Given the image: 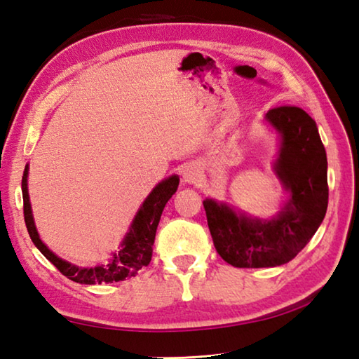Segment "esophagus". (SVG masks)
<instances>
[{"instance_id":"1","label":"esophagus","mask_w":359,"mask_h":359,"mask_svg":"<svg viewBox=\"0 0 359 359\" xmlns=\"http://www.w3.org/2000/svg\"><path fill=\"white\" fill-rule=\"evenodd\" d=\"M182 177L187 182V184H196V182H199L201 179V170L197 166H187L184 170V174H182Z\"/></svg>"}]
</instances>
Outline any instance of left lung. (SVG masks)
I'll use <instances>...</instances> for the list:
<instances>
[{"label":"left lung","mask_w":359,"mask_h":359,"mask_svg":"<svg viewBox=\"0 0 359 359\" xmlns=\"http://www.w3.org/2000/svg\"><path fill=\"white\" fill-rule=\"evenodd\" d=\"M265 121L279 135L273 171L287 194L280 211L261 219L225 202L203 201L217 253L238 269L292 261L323 224L329 203L327 154L316 121L296 106L270 109Z\"/></svg>","instance_id":"8db88e82"}]
</instances>
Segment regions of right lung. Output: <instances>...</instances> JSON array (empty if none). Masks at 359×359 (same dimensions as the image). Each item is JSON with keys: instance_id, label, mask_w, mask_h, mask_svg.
<instances>
[{"instance_id": "1", "label": "right lung", "mask_w": 359, "mask_h": 359, "mask_svg": "<svg viewBox=\"0 0 359 359\" xmlns=\"http://www.w3.org/2000/svg\"><path fill=\"white\" fill-rule=\"evenodd\" d=\"M27 177L29 163L25 168V174H22L21 189L22 202H25V222L34 245L40 250L43 256L55 265L67 279L88 285L102 284V282L109 284V282H118L126 278H133L139 273V270H142L143 266H147L151 262L152 245H154L160 216H162V211L166 202L171 199L179 187V175L175 174L163 179L162 182H158V184L152 188V191L148 194L147 199L143 201L140 208L137 210L133 222L129 225L125 238L120 243L118 253H112V257L108 264H100L95 266H79L65 261L62 257H58L41 241L40 234L36 231L32 207H30Z\"/></svg>"}]
</instances>
